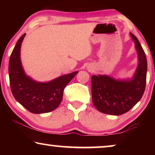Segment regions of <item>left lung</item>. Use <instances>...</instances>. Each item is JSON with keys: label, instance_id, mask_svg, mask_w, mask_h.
<instances>
[{"label": "left lung", "instance_id": "obj_1", "mask_svg": "<svg viewBox=\"0 0 155 155\" xmlns=\"http://www.w3.org/2000/svg\"><path fill=\"white\" fill-rule=\"evenodd\" d=\"M138 57V65L131 80H118L108 75L92 77V102L101 113L121 115L134 107L145 90L147 63L138 39L130 33Z\"/></svg>", "mask_w": 155, "mask_h": 155}]
</instances>
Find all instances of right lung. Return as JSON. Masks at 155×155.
Listing matches in <instances>:
<instances>
[{
	"mask_svg": "<svg viewBox=\"0 0 155 155\" xmlns=\"http://www.w3.org/2000/svg\"><path fill=\"white\" fill-rule=\"evenodd\" d=\"M26 34L18 39L9 61L10 89L15 99L33 114L54 111L60 104L65 86L78 71L62 75L51 81L39 82L26 75L20 60V48Z\"/></svg>",
	"mask_w": 155,
	"mask_h": 155,
	"instance_id": "right-lung-1",
	"label": "right lung"
}]
</instances>
